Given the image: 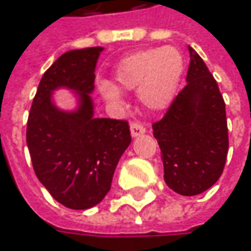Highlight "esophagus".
<instances>
[{
	"label": "esophagus",
	"instance_id": "esophagus-1",
	"mask_svg": "<svg viewBox=\"0 0 251 251\" xmlns=\"http://www.w3.org/2000/svg\"><path fill=\"white\" fill-rule=\"evenodd\" d=\"M146 132V127L143 125H140V124H137V122H132L130 124V135L133 137L140 136V135H143Z\"/></svg>",
	"mask_w": 251,
	"mask_h": 251
}]
</instances>
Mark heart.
I'll list each match as a JSON object with an SVG mask.
<instances>
[{"label": "heart", "instance_id": "1", "mask_svg": "<svg viewBox=\"0 0 251 251\" xmlns=\"http://www.w3.org/2000/svg\"><path fill=\"white\" fill-rule=\"evenodd\" d=\"M182 71L184 57L177 48H151L135 51L119 61L114 82L118 90L137 91L140 104L147 109L163 111L176 97ZM116 89L106 82L100 85L105 101L112 106L122 102Z\"/></svg>", "mask_w": 251, "mask_h": 251}]
</instances>
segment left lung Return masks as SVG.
I'll return each mask as SVG.
<instances>
[{
    "label": "left lung",
    "instance_id": "1",
    "mask_svg": "<svg viewBox=\"0 0 251 251\" xmlns=\"http://www.w3.org/2000/svg\"><path fill=\"white\" fill-rule=\"evenodd\" d=\"M190 49L187 85L164 116L153 124L164 166V181L177 194L192 197L222 176L229 137L222 94L200 54Z\"/></svg>",
    "mask_w": 251,
    "mask_h": 251
}]
</instances>
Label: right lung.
Masks as SVG:
<instances>
[{
    "label": "right lung",
    "instance_id": "right-lung-1",
    "mask_svg": "<svg viewBox=\"0 0 251 251\" xmlns=\"http://www.w3.org/2000/svg\"><path fill=\"white\" fill-rule=\"evenodd\" d=\"M102 50L98 46L61 54L43 74L27 116L26 143L35 174L70 209H88L104 200L132 140L126 121L94 118L90 94ZM60 86L80 95L75 111H61L51 101Z\"/></svg>",
    "mask_w": 251,
    "mask_h": 251
}]
</instances>
